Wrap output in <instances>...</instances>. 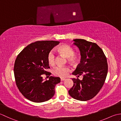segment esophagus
Instances as JSON below:
<instances>
[{"mask_svg": "<svg viewBox=\"0 0 121 121\" xmlns=\"http://www.w3.org/2000/svg\"><path fill=\"white\" fill-rule=\"evenodd\" d=\"M65 79H66L65 78H61V79H60V80H61V81H64Z\"/></svg>", "mask_w": 121, "mask_h": 121, "instance_id": "obj_1", "label": "esophagus"}]
</instances>
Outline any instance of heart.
Masks as SVG:
<instances>
[{
	"label": "heart",
	"instance_id": "heart-1",
	"mask_svg": "<svg viewBox=\"0 0 121 121\" xmlns=\"http://www.w3.org/2000/svg\"><path fill=\"white\" fill-rule=\"evenodd\" d=\"M58 51L61 55L68 58V61L71 64H75L78 61V56L74 54V50L71 46L64 44L58 47ZM47 60L51 66H54L56 64V57L53 51L49 52ZM70 69L66 66H57L54 69V74L60 77H65L70 72Z\"/></svg>",
	"mask_w": 121,
	"mask_h": 121
}]
</instances>
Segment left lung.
<instances>
[{
	"label": "left lung",
	"mask_w": 121,
	"mask_h": 121,
	"mask_svg": "<svg viewBox=\"0 0 121 121\" xmlns=\"http://www.w3.org/2000/svg\"><path fill=\"white\" fill-rule=\"evenodd\" d=\"M73 45L79 50L81 60L73 75H82V80L72 78L73 85L68 93L75 99L87 101L98 94L104 84L108 73L107 58L97 44L83 39H75Z\"/></svg>",
	"instance_id": "obj_1"
}]
</instances>
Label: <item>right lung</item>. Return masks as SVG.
Here are the masks:
<instances>
[{
	"label": "right lung",
	"mask_w": 121,
	"mask_h": 121,
	"mask_svg": "<svg viewBox=\"0 0 121 121\" xmlns=\"http://www.w3.org/2000/svg\"><path fill=\"white\" fill-rule=\"evenodd\" d=\"M60 43L59 41H37L29 44L17 56L14 65L16 85L24 97L34 102L50 100L55 94V87L60 77L50 76L43 79L42 75H51L47 60L49 52Z\"/></svg>",
	"instance_id": "right-lung-1"
}]
</instances>
